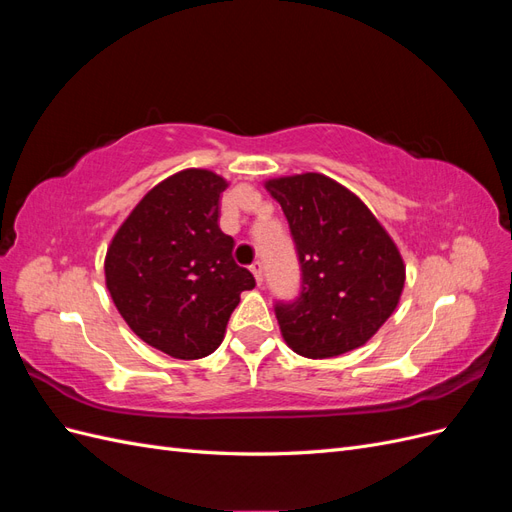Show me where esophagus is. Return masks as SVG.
I'll use <instances>...</instances> for the list:
<instances>
[{
	"label": "esophagus",
	"mask_w": 512,
	"mask_h": 512,
	"mask_svg": "<svg viewBox=\"0 0 512 512\" xmlns=\"http://www.w3.org/2000/svg\"><path fill=\"white\" fill-rule=\"evenodd\" d=\"M250 269H252V273L256 277V284L262 286V277H265V269H262V262H254Z\"/></svg>",
	"instance_id": "1"
}]
</instances>
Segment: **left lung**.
I'll list each match as a JSON object with an SVG mask.
<instances>
[{
  "label": "left lung",
  "mask_w": 512,
  "mask_h": 512,
  "mask_svg": "<svg viewBox=\"0 0 512 512\" xmlns=\"http://www.w3.org/2000/svg\"><path fill=\"white\" fill-rule=\"evenodd\" d=\"M265 188L282 205L303 273L299 299L275 305L284 342L307 359L365 346L406 284L395 241L359 196L327 175L275 177Z\"/></svg>",
  "instance_id": "1"
}]
</instances>
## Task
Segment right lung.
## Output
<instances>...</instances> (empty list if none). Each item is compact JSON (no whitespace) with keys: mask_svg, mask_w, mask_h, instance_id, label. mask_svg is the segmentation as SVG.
<instances>
[{"mask_svg":"<svg viewBox=\"0 0 512 512\" xmlns=\"http://www.w3.org/2000/svg\"><path fill=\"white\" fill-rule=\"evenodd\" d=\"M226 188L213 170H179L141 198L106 250V288L121 318L173 359L218 350L241 292L256 286L218 224Z\"/></svg>","mask_w":512,"mask_h":512,"instance_id":"right-lung-1","label":"right lung"}]
</instances>
